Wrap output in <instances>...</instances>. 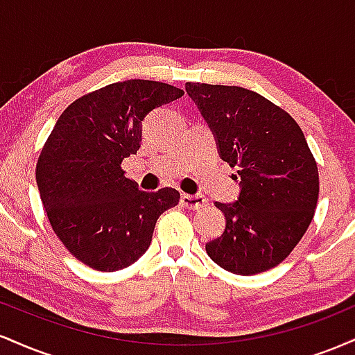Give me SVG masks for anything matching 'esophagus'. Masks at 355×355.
Listing matches in <instances>:
<instances>
[{
    "label": "esophagus",
    "mask_w": 355,
    "mask_h": 355,
    "mask_svg": "<svg viewBox=\"0 0 355 355\" xmlns=\"http://www.w3.org/2000/svg\"><path fill=\"white\" fill-rule=\"evenodd\" d=\"M182 205L187 207V209L190 210H198V209H203V207H207V200L205 197H202V195H189V193H183L182 195Z\"/></svg>",
    "instance_id": "1"
}]
</instances>
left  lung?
Returning a JSON list of instances; mask_svg holds the SVG:
<instances>
[{
  "instance_id": "left-lung-1",
  "label": "left lung",
  "mask_w": 355,
  "mask_h": 355,
  "mask_svg": "<svg viewBox=\"0 0 355 355\" xmlns=\"http://www.w3.org/2000/svg\"><path fill=\"white\" fill-rule=\"evenodd\" d=\"M185 89L222 160L239 168V200L215 203L227 223L205 245L207 254L232 274L270 270L304 237L319 198V172L302 130L252 89L207 83H187Z\"/></svg>"
}]
</instances>
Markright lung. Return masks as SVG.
Returning <instances> with one entry per match:
<instances>
[{
    "label": "right lung",
    "mask_w": 355,
    "mask_h": 355,
    "mask_svg": "<svg viewBox=\"0 0 355 355\" xmlns=\"http://www.w3.org/2000/svg\"><path fill=\"white\" fill-rule=\"evenodd\" d=\"M183 89L126 80L83 95L61 113L38 164L36 183L51 229L76 260L100 272L137 262L155 223L180 200L175 189L138 190L123 158L141 144V121Z\"/></svg>",
    "instance_id": "1"
}]
</instances>
